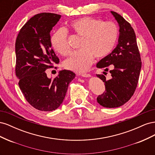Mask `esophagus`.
Returning a JSON list of instances; mask_svg holds the SVG:
<instances>
[{"instance_id": "esophagus-1", "label": "esophagus", "mask_w": 155, "mask_h": 155, "mask_svg": "<svg viewBox=\"0 0 155 155\" xmlns=\"http://www.w3.org/2000/svg\"><path fill=\"white\" fill-rule=\"evenodd\" d=\"M81 76L83 78H90V77H91V75L89 74H81Z\"/></svg>"}]
</instances>
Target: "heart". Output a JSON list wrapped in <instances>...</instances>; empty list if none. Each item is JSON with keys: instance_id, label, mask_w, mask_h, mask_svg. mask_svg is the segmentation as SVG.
<instances>
[{"instance_id": "1", "label": "heart", "mask_w": 155, "mask_h": 155, "mask_svg": "<svg viewBox=\"0 0 155 155\" xmlns=\"http://www.w3.org/2000/svg\"><path fill=\"white\" fill-rule=\"evenodd\" d=\"M70 26L76 34L83 37L79 50L74 51L64 61L67 69L84 72L91 67L94 55L97 59L105 57L112 51L118 37V29L114 23L103 22L97 18L85 17L73 21ZM54 48L63 55H68L70 47L67 31L64 28L56 31L51 37Z\"/></svg>"}]
</instances>
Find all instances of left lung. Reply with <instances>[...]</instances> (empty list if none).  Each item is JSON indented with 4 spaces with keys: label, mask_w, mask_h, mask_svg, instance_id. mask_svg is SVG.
I'll list each match as a JSON object with an SVG mask.
<instances>
[{
    "label": "left lung",
    "mask_w": 155,
    "mask_h": 155,
    "mask_svg": "<svg viewBox=\"0 0 155 155\" xmlns=\"http://www.w3.org/2000/svg\"><path fill=\"white\" fill-rule=\"evenodd\" d=\"M119 25L118 45L112 52L96 64L97 68H112L110 79L104 74L96 76L105 83V91L97 97L100 105L107 108H116L127 102L137 88L142 67L136 34L132 26L118 13L110 12Z\"/></svg>",
    "instance_id": "left-lung-1"
}]
</instances>
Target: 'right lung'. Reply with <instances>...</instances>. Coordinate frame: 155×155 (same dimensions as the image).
<instances>
[{"instance_id":"add662e5","label":"right lung","mask_w":155,"mask_h":155,"mask_svg":"<svg viewBox=\"0 0 155 155\" xmlns=\"http://www.w3.org/2000/svg\"><path fill=\"white\" fill-rule=\"evenodd\" d=\"M60 15L41 13L31 17L22 26L15 42V73L18 85L27 101L36 109L52 111L62 104L67 89L76 74L62 70L54 79L45 70L59 59L51 49L50 31Z\"/></svg>"}]
</instances>
